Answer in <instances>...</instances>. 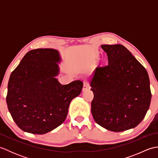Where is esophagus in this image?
<instances>
[{"label": "esophagus", "mask_w": 158, "mask_h": 158, "mask_svg": "<svg viewBox=\"0 0 158 158\" xmlns=\"http://www.w3.org/2000/svg\"><path fill=\"white\" fill-rule=\"evenodd\" d=\"M89 85L88 84V83L84 81V83H83V91L85 92L86 91V90H88L89 89Z\"/></svg>", "instance_id": "34e87169"}]
</instances>
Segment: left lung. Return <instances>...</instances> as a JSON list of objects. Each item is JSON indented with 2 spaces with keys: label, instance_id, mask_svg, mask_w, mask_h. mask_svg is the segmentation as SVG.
Masks as SVG:
<instances>
[{
  "label": "left lung",
  "instance_id": "left-lung-1",
  "mask_svg": "<svg viewBox=\"0 0 158 158\" xmlns=\"http://www.w3.org/2000/svg\"><path fill=\"white\" fill-rule=\"evenodd\" d=\"M101 48L109 62L96 67L89 82L94 93V119L112 132L134 128L149 108L152 93L148 73L123 45H103Z\"/></svg>",
  "mask_w": 158,
  "mask_h": 158
}]
</instances>
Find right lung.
Masks as SVG:
<instances>
[{
    "mask_svg": "<svg viewBox=\"0 0 158 158\" xmlns=\"http://www.w3.org/2000/svg\"><path fill=\"white\" fill-rule=\"evenodd\" d=\"M58 50L28 52L11 73L6 101L13 121L24 132L43 135L61 125L71 100L81 92L83 82L62 85Z\"/></svg>",
    "mask_w": 158,
    "mask_h": 158,
    "instance_id": "1",
    "label": "right lung"
}]
</instances>
